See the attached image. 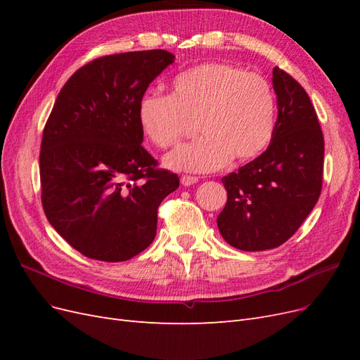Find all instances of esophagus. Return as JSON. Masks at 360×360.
Wrapping results in <instances>:
<instances>
[{"instance_id":"34e87169","label":"esophagus","mask_w":360,"mask_h":360,"mask_svg":"<svg viewBox=\"0 0 360 360\" xmlns=\"http://www.w3.org/2000/svg\"><path fill=\"white\" fill-rule=\"evenodd\" d=\"M180 181H181L183 186H192L193 183L198 181V177H193V176H181Z\"/></svg>"}]
</instances>
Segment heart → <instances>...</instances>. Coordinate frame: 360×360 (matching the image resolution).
Listing matches in <instances>:
<instances>
[{
    "mask_svg": "<svg viewBox=\"0 0 360 360\" xmlns=\"http://www.w3.org/2000/svg\"><path fill=\"white\" fill-rule=\"evenodd\" d=\"M136 118L158 148L176 144L198 120L202 136L169 151L163 165L210 172L233 158L246 162L263 153L275 132L276 99L263 76L230 63H204L174 76L169 96H141Z\"/></svg>",
    "mask_w": 360,
    "mask_h": 360,
    "instance_id": "b5f03b06",
    "label": "heart"
}]
</instances>
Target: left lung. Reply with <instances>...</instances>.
I'll return each mask as SVG.
<instances>
[{"instance_id":"left-lung-1","label":"left lung","mask_w":360,"mask_h":360,"mask_svg":"<svg viewBox=\"0 0 360 360\" xmlns=\"http://www.w3.org/2000/svg\"><path fill=\"white\" fill-rule=\"evenodd\" d=\"M271 82L274 138L264 153L222 177L228 200L217 216L225 242L250 252L285 243L317 204L323 184L324 138L308 93L279 68Z\"/></svg>"}]
</instances>
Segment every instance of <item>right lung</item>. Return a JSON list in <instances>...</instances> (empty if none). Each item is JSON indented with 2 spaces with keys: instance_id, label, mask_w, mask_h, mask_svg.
Wrapping results in <instances>:
<instances>
[{
  "instance_id": "obj_1",
  "label": "right lung",
  "mask_w": 360,
  "mask_h": 360,
  "mask_svg": "<svg viewBox=\"0 0 360 360\" xmlns=\"http://www.w3.org/2000/svg\"><path fill=\"white\" fill-rule=\"evenodd\" d=\"M163 49L96 58L64 84L43 129L41 204L49 224L82 255L118 263L155 240L158 207L179 176L143 147L136 108L174 63Z\"/></svg>"
}]
</instances>
